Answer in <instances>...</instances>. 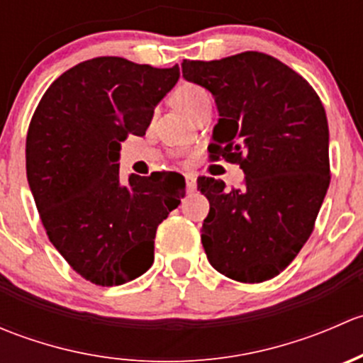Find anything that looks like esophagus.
Returning a JSON list of instances; mask_svg holds the SVG:
<instances>
[{
  "mask_svg": "<svg viewBox=\"0 0 363 363\" xmlns=\"http://www.w3.org/2000/svg\"><path fill=\"white\" fill-rule=\"evenodd\" d=\"M186 188H188V193L196 191V175L195 174H186Z\"/></svg>",
  "mask_w": 363,
  "mask_h": 363,
  "instance_id": "34e87169",
  "label": "esophagus"
}]
</instances>
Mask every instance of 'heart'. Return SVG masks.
<instances>
[{"label": "heart", "instance_id": "1", "mask_svg": "<svg viewBox=\"0 0 363 363\" xmlns=\"http://www.w3.org/2000/svg\"><path fill=\"white\" fill-rule=\"evenodd\" d=\"M207 101H211V96L203 87L196 86V84H182L174 93L175 107L188 116H191L200 105L207 104Z\"/></svg>", "mask_w": 363, "mask_h": 363}]
</instances>
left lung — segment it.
<instances>
[{"label": "left lung", "mask_w": 363, "mask_h": 363, "mask_svg": "<svg viewBox=\"0 0 363 363\" xmlns=\"http://www.w3.org/2000/svg\"><path fill=\"white\" fill-rule=\"evenodd\" d=\"M182 77L214 96L208 152L239 163L246 184L200 177L211 208L202 226L208 263L240 283L283 272L313 232L330 184L328 123L306 79L262 52L182 61Z\"/></svg>", "instance_id": "1"}]
</instances>
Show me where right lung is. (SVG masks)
Instances as JSON below:
<instances>
[{
    "label": "right lung",
    "mask_w": 363,
    "mask_h": 363,
    "mask_svg": "<svg viewBox=\"0 0 363 363\" xmlns=\"http://www.w3.org/2000/svg\"><path fill=\"white\" fill-rule=\"evenodd\" d=\"M179 67L94 57L50 84L26 138V174L49 240L84 279L117 286L147 272L155 237L184 196L160 179L121 182V142L142 137Z\"/></svg>",
    "instance_id": "add662e5"
}]
</instances>
